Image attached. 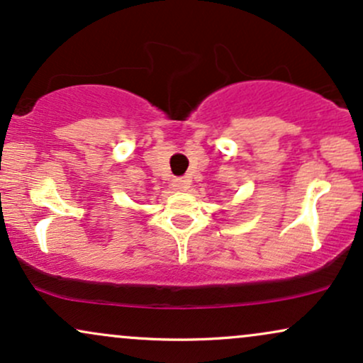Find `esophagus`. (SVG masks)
Returning a JSON list of instances; mask_svg holds the SVG:
<instances>
[{
    "instance_id": "obj_1",
    "label": "esophagus",
    "mask_w": 363,
    "mask_h": 363,
    "mask_svg": "<svg viewBox=\"0 0 363 363\" xmlns=\"http://www.w3.org/2000/svg\"><path fill=\"white\" fill-rule=\"evenodd\" d=\"M191 187V181L186 177L172 179V189L174 191H187Z\"/></svg>"
}]
</instances>
